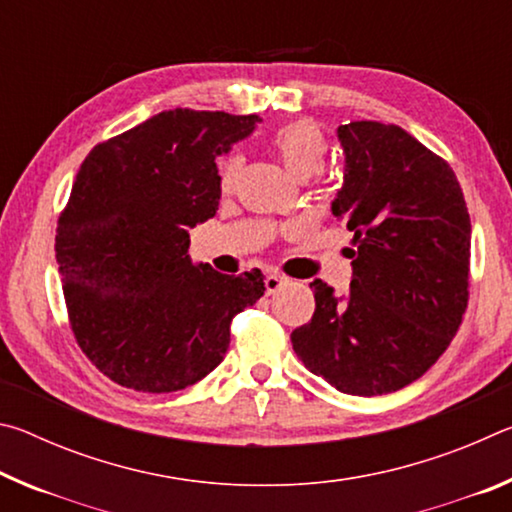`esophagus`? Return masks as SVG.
<instances>
[{"instance_id":"obj_1","label":"esophagus","mask_w":512,"mask_h":512,"mask_svg":"<svg viewBox=\"0 0 512 512\" xmlns=\"http://www.w3.org/2000/svg\"><path fill=\"white\" fill-rule=\"evenodd\" d=\"M284 284H287V277L284 275H280V273H275V271H271L266 275V280H264V287H266V293L268 296H271V293H277L280 291Z\"/></svg>"}]
</instances>
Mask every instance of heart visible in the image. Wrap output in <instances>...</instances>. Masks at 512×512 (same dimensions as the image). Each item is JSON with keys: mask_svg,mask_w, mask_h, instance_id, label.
Segmentation results:
<instances>
[{"mask_svg": "<svg viewBox=\"0 0 512 512\" xmlns=\"http://www.w3.org/2000/svg\"><path fill=\"white\" fill-rule=\"evenodd\" d=\"M271 149L293 176L309 178L323 169L327 142L311 121H291V124H284L271 135ZM239 164L241 160L235 153L223 155L219 160L216 178H219L221 192H230L235 187Z\"/></svg>", "mask_w": 512, "mask_h": 512, "instance_id": "1", "label": "heart"}]
</instances>
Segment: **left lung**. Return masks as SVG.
<instances>
[{
    "label": "left lung",
    "instance_id": "left-lung-1",
    "mask_svg": "<svg viewBox=\"0 0 512 512\" xmlns=\"http://www.w3.org/2000/svg\"><path fill=\"white\" fill-rule=\"evenodd\" d=\"M345 173L332 212L352 232V282L309 284L314 316L293 329L298 359L348 395H386L422 377L463 323L472 225L447 160L395 124L339 126Z\"/></svg>",
    "mask_w": 512,
    "mask_h": 512
}]
</instances>
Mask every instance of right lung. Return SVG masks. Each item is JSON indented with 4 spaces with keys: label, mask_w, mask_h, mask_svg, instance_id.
I'll use <instances>...</instances> for the list:
<instances>
[{
    "label": "right lung",
    "mask_w": 512,
    "mask_h": 512,
    "mask_svg": "<svg viewBox=\"0 0 512 512\" xmlns=\"http://www.w3.org/2000/svg\"><path fill=\"white\" fill-rule=\"evenodd\" d=\"M257 115L173 108L99 142L58 216L67 320L103 375L173 393L219 366L230 323L264 296L262 271L221 275L189 259L187 228L212 219L216 155Z\"/></svg>",
    "instance_id": "add662e5"
}]
</instances>
